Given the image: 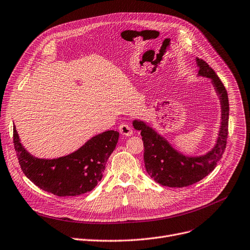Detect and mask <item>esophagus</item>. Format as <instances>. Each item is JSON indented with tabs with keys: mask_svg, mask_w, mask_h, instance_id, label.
<instances>
[{
	"mask_svg": "<svg viewBox=\"0 0 250 250\" xmlns=\"http://www.w3.org/2000/svg\"><path fill=\"white\" fill-rule=\"evenodd\" d=\"M118 131L121 132V134H123L124 136H126V137L133 135V128L131 127V125H129L126 123H124V124L119 125Z\"/></svg>",
	"mask_w": 250,
	"mask_h": 250,
	"instance_id": "esophagus-1",
	"label": "esophagus"
}]
</instances>
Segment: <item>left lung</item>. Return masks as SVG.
Listing matches in <instances>:
<instances>
[{
  "label": "left lung",
  "mask_w": 250,
  "mask_h": 250,
  "mask_svg": "<svg viewBox=\"0 0 250 250\" xmlns=\"http://www.w3.org/2000/svg\"><path fill=\"white\" fill-rule=\"evenodd\" d=\"M198 77L209 79L221 105V125L213 147L202 155H185L146 122L134 119L144 143V162L148 175L162 186L181 188L197 183L210 173L221 160L227 145L229 124V99L225 86L213 69L196 58Z\"/></svg>",
  "instance_id": "1"
}]
</instances>
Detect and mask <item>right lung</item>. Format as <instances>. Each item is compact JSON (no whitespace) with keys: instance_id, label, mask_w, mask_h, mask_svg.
<instances>
[{"instance_id":"obj_1","label":"right lung","mask_w":250,"mask_h":250,"mask_svg":"<svg viewBox=\"0 0 250 250\" xmlns=\"http://www.w3.org/2000/svg\"><path fill=\"white\" fill-rule=\"evenodd\" d=\"M118 137L116 131H106L92 137L68 155L46 159L29 153L21 144L16 126L13 125L14 148L23 173L42 190L60 197L78 196L97 186Z\"/></svg>"}]
</instances>
